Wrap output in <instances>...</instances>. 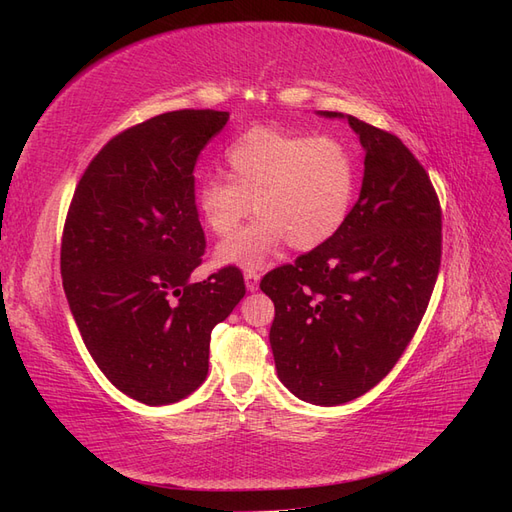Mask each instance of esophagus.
Listing matches in <instances>:
<instances>
[{
  "label": "esophagus",
  "mask_w": 512,
  "mask_h": 512,
  "mask_svg": "<svg viewBox=\"0 0 512 512\" xmlns=\"http://www.w3.org/2000/svg\"><path fill=\"white\" fill-rule=\"evenodd\" d=\"M258 284H260V273L256 269H247L245 271V286L250 292L258 290Z\"/></svg>",
  "instance_id": "1"
}]
</instances>
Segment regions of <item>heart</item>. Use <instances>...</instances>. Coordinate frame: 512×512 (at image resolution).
<instances>
[{"instance_id": "heart-1", "label": "heart", "mask_w": 512, "mask_h": 512, "mask_svg": "<svg viewBox=\"0 0 512 512\" xmlns=\"http://www.w3.org/2000/svg\"><path fill=\"white\" fill-rule=\"evenodd\" d=\"M226 175L198 183L203 224L228 239L250 218H262L220 245L218 258L245 269L262 267L284 241L299 252L333 239L348 220L356 194V160L337 136H307L254 128L224 153Z\"/></svg>"}]
</instances>
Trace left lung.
<instances>
[{
	"label": "left lung",
	"instance_id": "left-lung-1",
	"mask_svg": "<svg viewBox=\"0 0 512 512\" xmlns=\"http://www.w3.org/2000/svg\"><path fill=\"white\" fill-rule=\"evenodd\" d=\"M348 123L365 149L348 220L260 282L275 305L277 376L316 406L346 404L395 367L425 316L442 258V209L423 164L395 134L352 115Z\"/></svg>",
	"mask_w": 512,
	"mask_h": 512
}]
</instances>
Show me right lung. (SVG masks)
Masks as SVG:
<instances>
[{"label": "right lung", "mask_w": 512, "mask_h": 512, "mask_svg": "<svg viewBox=\"0 0 512 512\" xmlns=\"http://www.w3.org/2000/svg\"><path fill=\"white\" fill-rule=\"evenodd\" d=\"M226 121V111L183 108L119 132L66 215L61 277L76 327L102 374L147 406L205 382L211 331L245 297L232 265L190 282L207 247L194 166Z\"/></svg>", "instance_id": "right-lung-1"}]
</instances>
